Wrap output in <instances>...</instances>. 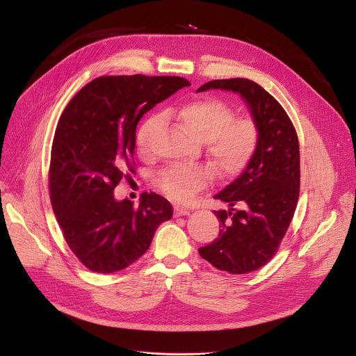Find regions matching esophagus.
Instances as JSON below:
<instances>
[{"instance_id":"1","label":"esophagus","mask_w":356,"mask_h":356,"mask_svg":"<svg viewBox=\"0 0 356 356\" xmlns=\"http://www.w3.org/2000/svg\"><path fill=\"white\" fill-rule=\"evenodd\" d=\"M188 214H190V210H188V209H184V207H180V206H175V216H176V217L188 216Z\"/></svg>"}]
</instances>
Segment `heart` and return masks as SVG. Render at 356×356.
<instances>
[{"label":"heart","instance_id":"1","mask_svg":"<svg viewBox=\"0 0 356 356\" xmlns=\"http://www.w3.org/2000/svg\"><path fill=\"white\" fill-rule=\"evenodd\" d=\"M183 127L207 145V155L221 176L241 173L255 156L261 132L250 118H235V111L225 101L216 97H200L170 111ZM162 125L161 115H152L136 134V147L145 155L150 149L152 136ZM213 179L209 168L201 165L170 166L159 173L156 186L170 198L186 202Z\"/></svg>","mask_w":356,"mask_h":356}]
</instances>
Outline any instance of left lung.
<instances>
[{
    "instance_id": "1",
    "label": "left lung",
    "mask_w": 356,
    "mask_h": 356,
    "mask_svg": "<svg viewBox=\"0 0 356 356\" xmlns=\"http://www.w3.org/2000/svg\"><path fill=\"white\" fill-rule=\"evenodd\" d=\"M221 88L238 92L257 122L261 139L255 156L222 191L214 195L229 210L214 211L220 232L198 253L214 268L245 275L266 265L277 252L293 220L300 193V147L284 108L265 88L248 79H222L197 91ZM234 205L244 209L236 211Z\"/></svg>"
}]
</instances>
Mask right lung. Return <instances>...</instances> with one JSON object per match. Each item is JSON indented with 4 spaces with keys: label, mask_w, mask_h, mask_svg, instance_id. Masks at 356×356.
<instances>
[{
    "label": "right lung",
    "mask_w": 356,
    "mask_h": 356,
    "mask_svg": "<svg viewBox=\"0 0 356 356\" xmlns=\"http://www.w3.org/2000/svg\"><path fill=\"white\" fill-rule=\"evenodd\" d=\"M187 86L177 76H103L86 84L62 113L50 152L49 194L69 248L87 269L128 268L172 218L165 197L143 193L135 207L128 198L117 201L114 188L134 172L142 115Z\"/></svg>",
    "instance_id": "obj_1"
}]
</instances>
